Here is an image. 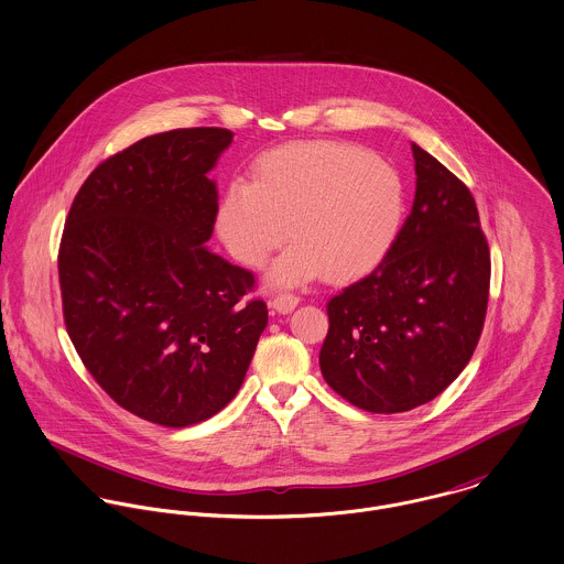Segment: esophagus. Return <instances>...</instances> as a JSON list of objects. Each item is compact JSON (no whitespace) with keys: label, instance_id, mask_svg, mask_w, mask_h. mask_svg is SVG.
I'll list each match as a JSON object with an SVG mask.
<instances>
[{"label":"esophagus","instance_id":"34e87169","mask_svg":"<svg viewBox=\"0 0 564 564\" xmlns=\"http://www.w3.org/2000/svg\"><path fill=\"white\" fill-rule=\"evenodd\" d=\"M297 304H300V297H295V295H291V293H282V295H278V297L271 300V308L278 311V313H282V315L291 313Z\"/></svg>","mask_w":564,"mask_h":564}]
</instances>
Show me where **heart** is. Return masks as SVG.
<instances>
[{
    "instance_id": "1",
    "label": "heart",
    "mask_w": 564,
    "mask_h": 564,
    "mask_svg": "<svg viewBox=\"0 0 564 564\" xmlns=\"http://www.w3.org/2000/svg\"><path fill=\"white\" fill-rule=\"evenodd\" d=\"M400 173L340 141H300L264 152L251 182L235 180L217 206V235L245 264L260 267L286 237L269 282L300 286L325 273L347 282L371 273L402 230Z\"/></svg>"
}]
</instances>
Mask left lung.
I'll list each match as a JSON object with an SVG mask.
<instances>
[{"mask_svg": "<svg viewBox=\"0 0 564 564\" xmlns=\"http://www.w3.org/2000/svg\"><path fill=\"white\" fill-rule=\"evenodd\" d=\"M416 191L389 256L327 302L325 382L369 412L441 395L482 334L490 256L469 188L412 143Z\"/></svg>", "mask_w": 564, "mask_h": 564, "instance_id": "8db88e82", "label": "left lung"}]
</instances>
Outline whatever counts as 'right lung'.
Returning <instances> with one entry per match:
<instances>
[{
  "label": "right lung",
  "instance_id": "1",
  "mask_svg": "<svg viewBox=\"0 0 564 564\" xmlns=\"http://www.w3.org/2000/svg\"><path fill=\"white\" fill-rule=\"evenodd\" d=\"M235 134L184 128L101 162L61 241L69 338L97 384L132 414L186 427L239 393L267 304L253 275L206 247L217 219L208 177Z\"/></svg>",
  "mask_w": 564,
  "mask_h": 564
}]
</instances>
